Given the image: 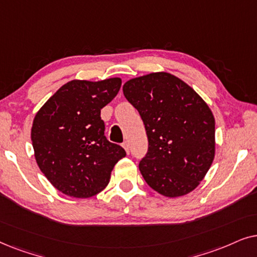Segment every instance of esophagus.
Returning <instances> with one entry per match:
<instances>
[{"label": "esophagus", "instance_id": "obj_1", "mask_svg": "<svg viewBox=\"0 0 257 257\" xmlns=\"http://www.w3.org/2000/svg\"><path fill=\"white\" fill-rule=\"evenodd\" d=\"M122 147H124V150L126 151V153H130V147H128V144L127 143H124L122 144Z\"/></svg>", "mask_w": 257, "mask_h": 257}]
</instances>
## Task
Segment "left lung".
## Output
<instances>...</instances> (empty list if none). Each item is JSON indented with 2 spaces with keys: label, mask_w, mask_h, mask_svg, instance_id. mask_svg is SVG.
<instances>
[{
  "label": "left lung",
  "mask_w": 257,
  "mask_h": 257,
  "mask_svg": "<svg viewBox=\"0 0 257 257\" xmlns=\"http://www.w3.org/2000/svg\"><path fill=\"white\" fill-rule=\"evenodd\" d=\"M126 99L138 110L149 138L139 170L147 185L167 198L198 187L215 156V119L188 84L168 72L127 80Z\"/></svg>",
  "instance_id": "8db88e82"
}]
</instances>
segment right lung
<instances>
[{
    "instance_id": "add662e5",
    "label": "right lung",
    "mask_w": 257,
    "mask_h": 257,
    "mask_svg": "<svg viewBox=\"0 0 257 257\" xmlns=\"http://www.w3.org/2000/svg\"><path fill=\"white\" fill-rule=\"evenodd\" d=\"M119 77L73 79L37 111L31 127L36 163L63 194L86 199L106 187L114 165L126 156L104 136L100 110L117 96Z\"/></svg>"
}]
</instances>
